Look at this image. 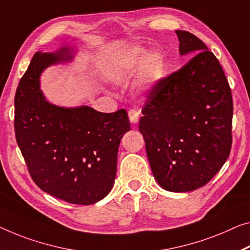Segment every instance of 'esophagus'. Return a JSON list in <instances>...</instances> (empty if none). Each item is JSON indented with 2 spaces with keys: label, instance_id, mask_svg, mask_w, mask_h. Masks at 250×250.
<instances>
[{
  "label": "esophagus",
  "instance_id": "esophagus-1",
  "mask_svg": "<svg viewBox=\"0 0 250 250\" xmlns=\"http://www.w3.org/2000/svg\"><path fill=\"white\" fill-rule=\"evenodd\" d=\"M128 116L130 122H132L133 124H135V123L138 122V118H140V112H137L136 109H129Z\"/></svg>",
  "mask_w": 250,
  "mask_h": 250
}]
</instances>
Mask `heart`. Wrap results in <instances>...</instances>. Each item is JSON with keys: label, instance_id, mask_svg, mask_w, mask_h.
<instances>
[{"label": "heart", "instance_id": "1", "mask_svg": "<svg viewBox=\"0 0 250 250\" xmlns=\"http://www.w3.org/2000/svg\"><path fill=\"white\" fill-rule=\"evenodd\" d=\"M145 56V51L143 49H134L123 57L118 64L116 76L118 78H124L130 71L138 67L141 61L143 60ZM164 71V59L161 53L154 52L151 53L146 59H145L143 67H142V75L145 83L148 85H153L159 80L163 75Z\"/></svg>", "mask_w": 250, "mask_h": 250}]
</instances>
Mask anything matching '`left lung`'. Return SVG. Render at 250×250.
Returning a JSON list of instances; mask_svg holds the SVG:
<instances>
[{
  "instance_id": "obj_1",
  "label": "left lung",
  "mask_w": 250,
  "mask_h": 250,
  "mask_svg": "<svg viewBox=\"0 0 250 250\" xmlns=\"http://www.w3.org/2000/svg\"><path fill=\"white\" fill-rule=\"evenodd\" d=\"M175 32L180 53L192 57L148 90L138 128L157 183L188 192L206 186L229 157L233 104L216 56L194 34Z\"/></svg>"
}]
</instances>
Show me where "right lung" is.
<instances>
[{
	"mask_svg": "<svg viewBox=\"0 0 250 250\" xmlns=\"http://www.w3.org/2000/svg\"><path fill=\"white\" fill-rule=\"evenodd\" d=\"M66 52L34 53L15 91V138L42 191L68 203L93 205L112 190L118 146L130 124L123 108L101 113L88 106L63 108L45 101L39 89L41 71L70 58Z\"/></svg>",
	"mask_w": 250,
	"mask_h": 250,
	"instance_id": "1",
	"label": "right lung"
}]
</instances>
